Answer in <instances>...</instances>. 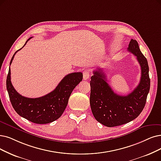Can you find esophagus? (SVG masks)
Wrapping results in <instances>:
<instances>
[{
  "label": "esophagus",
  "mask_w": 161,
  "mask_h": 161,
  "mask_svg": "<svg viewBox=\"0 0 161 161\" xmlns=\"http://www.w3.org/2000/svg\"><path fill=\"white\" fill-rule=\"evenodd\" d=\"M89 77H90V75H89L88 70H85L84 71H83V79L87 80L88 79H89Z\"/></svg>",
  "instance_id": "esophagus-1"
}]
</instances>
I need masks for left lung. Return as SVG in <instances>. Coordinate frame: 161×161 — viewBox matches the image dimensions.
<instances>
[{
    "label": "left lung",
    "instance_id": "left-lung-1",
    "mask_svg": "<svg viewBox=\"0 0 161 161\" xmlns=\"http://www.w3.org/2000/svg\"><path fill=\"white\" fill-rule=\"evenodd\" d=\"M127 50L136 57L141 69L139 84L133 92L127 96L115 94L100 69L94 70L90 82V104L94 117L109 127L127 124L137 118L143 110L149 92V65L136 40H131Z\"/></svg>",
    "mask_w": 161,
    "mask_h": 161
}]
</instances>
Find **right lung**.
<instances>
[{"mask_svg":"<svg viewBox=\"0 0 161 161\" xmlns=\"http://www.w3.org/2000/svg\"><path fill=\"white\" fill-rule=\"evenodd\" d=\"M31 38V37L26 41L24 46ZM21 49L16 51L12 56L10 65L17 51ZM82 76L80 72L69 74L64 77L52 92L40 98H30L18 94L12 86L9 68L6 79V88L12 107L18 115L33 123L46 124L61 117L67 106L70 94L76 86L82 81Z\"/></svg>","mask_w":161,"mask_h":161,"instance_id":"right-lung-1","label":"right lung"}]
</instances>
